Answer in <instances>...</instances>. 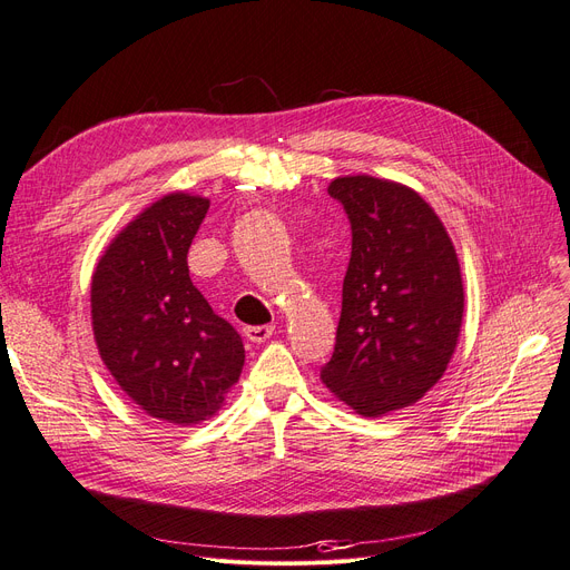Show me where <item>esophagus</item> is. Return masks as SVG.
Masks as SVG:
<instances>
[{"instance_id":"obj_1","label":"esophagus","mask_w":570,"mask_h":570,"mask_svg":"<svg viewBox=\"0 0 570 570\" xmlns=\"http://www.w3.org/2000/svg\"><path fill=\"white\" fill-rule=\"evenodd\" d=\"M274 326H246L244 335L250 343H265L267 338H272Z\"/></svg>"}]
</instances>
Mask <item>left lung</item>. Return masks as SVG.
Here are the masks:
<instances>
[{"instance_id":"8db88e82","label":"left lung","mask_w":570,"mask_h":570,"mask_svg":"<svg viewBox=\"0 0 570 570\" xmlns=\"http://www.w3.org/2000/svg\"><path fill=\"white\" fill-rule=\"evenodd\" d=\"M328 195L350 218L352 256L322 383L360 415L377 417L415 404L444 375L465 309L460 263L444 223L415 189L343 176Z\"/></svg>"}]
</instances>
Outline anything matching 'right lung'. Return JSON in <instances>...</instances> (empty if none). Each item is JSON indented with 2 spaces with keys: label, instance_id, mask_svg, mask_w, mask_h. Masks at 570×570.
I'll return each mask as SVG.
<instances>
[{
  "label": "right lung",
  "instance_id": "1",
  "mask_svg": "<svg viewBox=\"0 0 570 570\" xmlns=\"http://www.w3.org/2000/svg\"><path fill=\"white\" fill-rule=\"evenodd\" d=\"M208 199L171 193L100 256L91 322L102 364L147 415L197 425L216 415L244 366L242 335L189 279L187 250Z\"/></svg>",
  "mask_w": 570,
  "mask_h": 570
}]
</instances>
